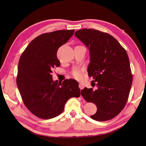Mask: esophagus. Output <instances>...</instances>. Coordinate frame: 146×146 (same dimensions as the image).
<instances>
[{
    "label": "esophagus",
    "instance_id": "obj_1",
    "mask_svg": "<svg viewBox=\"0 0 146 146\" xmlns=\"http://www.w3.org/2000/svg\"><path fill=\"white\" fill-rule=\"evenodd\" d=\"M78 86H79V88H80L81 90L83 89V88H84V86H83V84H81V83H80Z\"/></svg>",
    "mask_w": 146,
    "mask_h": 146
}]
</instances>
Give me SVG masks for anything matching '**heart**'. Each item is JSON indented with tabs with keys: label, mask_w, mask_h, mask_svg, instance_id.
<instances>
[{
	"label": "heart",
	"mask_w": 146,
	"mask_h": 146,
	"mask_svg": "<svg viewBox=\"0 0 146 146\" xmlns=\"http://www.w3.org/2000/svg\"><path fill=\"white\" fill-rule=\"evenodd\" d=\"M73 76L77 80H81L82 77V73L81 70H74L72 72Z\"/></svg>",
	"instance_id": "b5f03b06"
}]
</instances>
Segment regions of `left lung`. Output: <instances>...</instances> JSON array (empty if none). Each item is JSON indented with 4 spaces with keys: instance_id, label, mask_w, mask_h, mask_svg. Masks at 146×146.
I'll use <instances>...</instances> for the list:
<instances>
[{
    "instance_id": "obj_1",
    "label": "left lung",
    "mask_w": 146,
    "mask_h": 146,
    "mask_svg": "<svg viewBox=\"0 0 146 146\" xmlns=\"http://www.w3.org/2000/svg\"><path fill=\"white\" fill-rule=\"evenodd\" d=\"M89 49L88 73L96 82V90L85 88L81 94L98 108L91 117L105 121L113 118L127 102L132 74L126 50L111 35L94 29H82L74 33ZM95 86V83H94Z\"/></svg>"
}]
</instances>
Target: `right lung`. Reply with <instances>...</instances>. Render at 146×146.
<instances>
[{
    "label": "right lung",
    "mask_w": 146,
    "mask_h": 146,
    "mask_svg": "<svg viewBox=\"0 0 146 146\" xmlns=\"http://www.w3.org/2000/svg\"><path fill=\"white\" fill-rule=\"evenodd\" d=\"M74 29L59 30L41 34L28 44L21 56L17 84L27 109L42 119H50L63 112L66 102L78 98V82L66 79L52 80V70L60 66L56 53L73 36Z\"/></svg>",
    "instance_id": "right-lung-1"
}]
</instances>
